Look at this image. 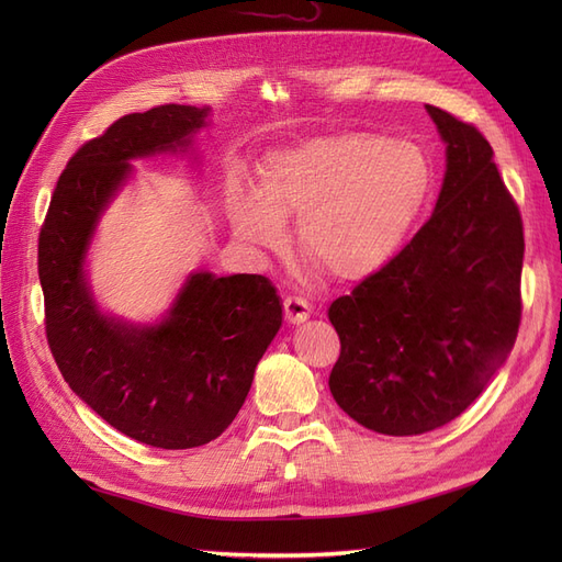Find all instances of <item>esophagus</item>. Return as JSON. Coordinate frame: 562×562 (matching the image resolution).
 Segmentation results:
<instances>
[{
  "instance_id": "34e87169",
  "label": "esophagus",
  "mask_w": 562,
  "mask_h": 562,
  "mask_svg": "<svg viewBox=\"0 0 562 562\" xmlns=\"http://www.w3.org/2000/svg\"><path fill=\"white\" fill-rule=\"evenodd\" d=\"M310 312H312V307H310V302L304 300V297L288 295V297L283 300V316H285L288 323H302V321H307V318H310Z\"/></svg>"
}]
</instances>
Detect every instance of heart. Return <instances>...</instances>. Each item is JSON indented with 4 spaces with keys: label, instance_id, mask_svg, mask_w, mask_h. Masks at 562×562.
<instances>
[{
    "label": "heart",
    "instance_id": "1",
    "mask_svg": "<svg viewBox=\"0 0 562 562\" xmlns=\"http://www.w3.org/2000/svg\"><path fill=\"white\" fill-rule=\"evenodd\" d=\"M434 168L415 143L342 133L271 157L260 200L239 196L232 220L241 239L277 248L279 223L297 220V250L321 277L361 281L403 246L427 206Z\"/></svg>",
    "mask_w": 562,
    "mask_h": 562
}]
</instances>
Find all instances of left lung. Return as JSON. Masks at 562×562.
Wrapping results in <instances>:
<instances>
[{
  "instance_id": "left-lung-1",
  "label": "left lung",
  "mask_w": 562,
  "mask_h": 562,
  "mask_svg": "<svg viewBox=\"0 0 562 562\" xmlns=\"http://www.w3.org/2000/svg\"><path fill=\"white\" fill-rule=\"evenodd\" d=\"M448 145L436 211L375 274L337 297V405L386 436L434 431L481 396L512 353L522 217L473 124L427 105Z\"/></svg>"
}]
</instances>
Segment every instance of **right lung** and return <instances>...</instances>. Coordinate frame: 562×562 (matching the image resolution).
Instances as JSON below:
<instances>
[{"mask_svg":"<svg viewBox=\"0 0 562 562\" xmlns=\"http://www.w3.org/2000/svg\"><path fill=\"white\" fill-rule=\"evenodd\" d=\"M206 114L159 105L116 119L67 161L40 232L46 339L65 382L116 431L164 450L211 443L241 411L281 328L277 288L260 274L201 271L166 321L133 328L98 314L81 265L128 159L187 145Z\"/></svg>","mask_w":562,"mask_h":562,"instance_id":"obj_1","label":"right lung"}]
</instances>
